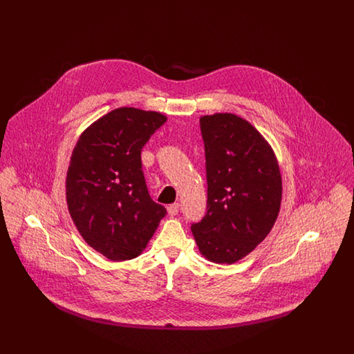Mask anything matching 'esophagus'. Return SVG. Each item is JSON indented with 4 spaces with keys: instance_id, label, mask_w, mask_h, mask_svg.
<instances>
[{
    "instance_id": "obj_1",
    "label": "esophagus",
    "mask_w": 354,
    "mask_h": 354,
    "mask_svg": "<svg viewBox=\"0 0 354 354\" xmlns=\"http://www.w3.org/2000/svg\"><path fill=\"white\" fill-rule=\"evenodd\" d=\"M178 211H180V204H178V203L170 204V205L167 207V212H169V215H171V216H176V215L178 214Z\"/></svg>"
}]
</instances>
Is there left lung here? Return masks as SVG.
<instances>
[{
  "label": "left lung",
  "instance_id": "1",
  "mask_svg": "<svg viewBox=\"0 0 354 354\" xmlns=\"http://www.w3.org/2000/svg\"><path fill=\"white\" fill-rule=\"evenodd\" d=\"M201 129L207 212L191 229L205 259L232 264L252 252L278 218L279 165L267 140L236 114L203 115Z\"/></svg>",
  "mask_w": 354,
  "mask_h": 354
}]
</instances>
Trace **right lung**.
<instances>
[{
  "label": "right lung",
  "instance_id": "1",
  "mask_svg": "<svg viewBox=\"0 0 354 354\" xmlns=\"http://www.w3.org/2000/svg\"><path fill=\"white\" fill-rule=\"evenodd\" d=\"M166 115L120 107L79 138L66 173L68 209L86 243L113 261L138 257L166 208L153 202L142 170V149Z\"/></svg>",
  "mask_w": 354,
  "mask_h": 354
}]
</instances>
